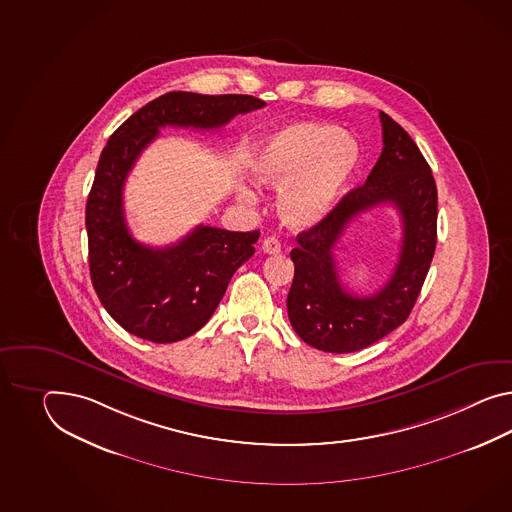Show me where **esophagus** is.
Wrapping results in <instances>:
<instances>
[{
    "label": "esophagus",
    "instance_id": "obj_1",
    "mask_svg": "<svg viewBox=\"0 0 512 512\" xmlns=\"http://www.w3.org/2000/svg\"><path fill=\"white\" fill-rule=\"evenodd\" d=\"M262 251L268 255H275L281 251V242L275 237H266L262 240Z\"/></svg>",
    "mask_w": 512,
    "mask_h": 512
}]
</instances>
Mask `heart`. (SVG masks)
<instances>
[{
	"mask_svg": "<svg viewBox=\"0 0 512 512\" xmlns=\"http://www.w3.org/2000/svg\"><path fill=\"white\" fill-rule=\"evenodd\" d=\"M361 163V148L349 133L318 122L285 125L264 140L251 172L262 187L279 188L277 214L283 224L307 231L335 209ZM253 203L250 188L238 190Z\"/></svg>",
	"mask_w": 512,
	"mask_h": 512,
	"instance_id": "heart-1",
	"label": "heart"
}]
</instances>
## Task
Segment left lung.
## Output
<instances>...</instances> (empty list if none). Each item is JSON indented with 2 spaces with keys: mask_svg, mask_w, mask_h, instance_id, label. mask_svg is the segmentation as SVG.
Here are the masks:
<instances>
[{
  "mask_svg": "<svg viewBox=\"0 0 512 512\" xmlns=\"http://www.w3.org/2000/svg\"><path fill=\"white\" fill-rule=\"evenodd\" d=\"M379 118L383 151L366 183L349 190L322 224L301 231L300 246L290 251V324L303 342L327 353L368 348L403 324L437 248V185L431 168L398 122L383 111ZM383 202H392L402 216L399 264L385 288L359 299L341 287L332 248L351 219Z\"/></svg>",
  "mask_w": 512,
  "mask_h": 512,
  "instance_id": "8db88e82",
  "label": "left lung"
}]
</instances>
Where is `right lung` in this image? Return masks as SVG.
<instances>
[{
  "mask_svg": "<svg viewBox=\"0 0 512 512\" xmlns=\"http://www.w3.org/2000/svg\"><path fill=\"white\" fill-rule=\"evenodd\" d=\"M264 105L244 94L168 92L131 114L101 151L85 212L90 279L101 305L131 335L168 344L200 331L261 235L198 225L174 246L140 244L124 214L125 179L138 155L164 125L218 129Z\"/></svg>",
  "mask_w": 512,
  "mask_h": 512,
  "instance_id": "obj_1",
  "label": "right lung"
}]
</instances>
